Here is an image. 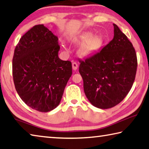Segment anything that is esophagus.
Listing matches in <instances>:
<instances>
[{
  "label": "esophagus",
  "mask_w": 149,
  "mask_h": 149,
  "mask_svg": "<svg viewBox=\"0 0 149 149\" xmlns=\"http://www.w3.org/2000/svg\"><path fill=\"white\" fill-rule=\"evenodd\" d=\"M78 68V64H77V63H75V62H74V63H72V68L74 70H76Z\"/></svg>",
  "instance_id": "34e87169"
}]
</instances>
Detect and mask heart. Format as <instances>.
<instances>
[{
	"label": "heart",
	"instance_id": "b5f03b06",
	"mask_svg": "<svg viewBox=\"0 0 149 149\" xmlns=\"http://www.w3.org/2000/svg\"><path fill=\"white\" fill-rule=\"evenodd\" d=\"M78 40L84 42L79 50V53L82 56H89L96 52L102 44V40L99 36H93L91 33L81 35Z\"/></svg>",
	"mask_w": 149,
	"mask_h": 149
}]
</instances>
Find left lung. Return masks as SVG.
<instances>
[{
	"label": "left lung",
	"mask_w": 149,
	"mask_h": 149,
	"mask_svg": "<svg viewBox=\"0 0 149 149\" xmlns=\"http://www.w3.org/2000/svg\"><path fill=\"white\" fill-rule=\"evenodd\" d=\"M114 37L100 52L79 60V71L88 101L100 109H109L123 100L136 77L137 60L135 49L118 26Z\"/></svg>",
	"instance_id": "obj_1"
}]
</instances>
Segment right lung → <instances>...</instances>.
Wrapping results in <instances>:
<instances>
[{"label":"right lung","instance_id":"right-lung-1","mask_svg":"<svg viewBox=\"0 0 149 149\" xmlns=\"http://www.w3.org/2000/svg\"><path fill=\"white\" fill-rule=\"evenodd\" d=\"M58 39L44 25H35L21 37L12 61L15 87L32 109L48 112L60 104L72 74V63L59 58Z\"/></svg>","mask_w":149,"mask_h":149}]
</instances>
